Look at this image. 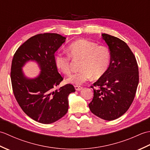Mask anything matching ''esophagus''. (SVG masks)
<instances>
[{"label": "esophagus", "mask_w": 150, "mask_h": 150, "mask_svg": "<svg viewBox=\"0 0 150 150\" xmlns=\"http://www.w3.org/2000/svg\"><path fill=\"white\" fill-rule=\"evenodd\" d=\"M75 90H77V91H80V90H81L82 89V87L81 86L75 85Z\"/></svg>", "instance_id": "34e87169"}]
</instances>
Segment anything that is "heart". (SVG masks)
<instances>
[{
    "label": "heart",
    "mask_w": 150,
    "mask_h": 150,
    "mask_svg": "<svg viewBox=\"0 0 150 150\" xmlns=\"http://www.w3.org/2000/svg\"><path fill=\"white\" fill-rule=\"evenodd\" d=\"M69 55L74 60H80V71L71 75L66 82L73 84H82L94 79H99L105 74L110 67L111 53L108 47L86 39L72 42L68 47ZM55 66L64 75L71 72V58L62 53L54 57Z\"/></svg>",
    "instance_id": "1"
}]
</instances>
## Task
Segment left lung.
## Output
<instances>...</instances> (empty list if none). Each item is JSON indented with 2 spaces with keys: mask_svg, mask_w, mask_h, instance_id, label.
Instances as JSON below:
<instances>
[{
  "mask_svg": "<svg viewBox=\"0 0 150 150\" xmlns=\"http://www.w3.org/2000/svg\"><path fill=\"white\" fill-rule=\"evenodd\" d=\"M102 38L109 47L110 64L91 86L94 94L89 108L96 116L113 120L125 113L133 103L139 84V68L134 54L125 42L106 33Z\"/></svg>",
  "mask_w": 150,
  "mask_h": 150,
  "instance_id": "left-lung-1",
  "label": "left lung"
}]
</instances>
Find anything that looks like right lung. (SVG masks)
I'll list each match as a JSON object with an SVG mask.
<instances>
[{"label":"right lung","mask_w":150,"mask_h":150,"mask_svg":"<svg viewBox=\"0 0 150 150\" xmlns=\"http://www.w3.org/2000/svg\"><path fill=\"white\" fill-rule=\"evenodd\" d=\"M66 37L57 33H40L31 37L14 54L11 67L13 91L24 112L34 120L51 124L65 115L68 110V95L75 91L72 84L55 90L63 78L54 62L55 53ZM29 60L36 61L41 71L28 79L21 68Z\"/></svg>","instance_id":"add662e5"}]
</instances>
